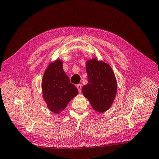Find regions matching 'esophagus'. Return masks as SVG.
<instances>
[{"label":"esophagus","instance_id":"34e87169","mask_svg":"<svg viewBox=\"0 0 159 159\" xmlns=\"http://www.w3.org/2000/svg\"><path fill=\"white\" fill-rule=\"evenodd\" d=\"M76 87H77V89H78V90H79V91L80 93L81 92V89H82V85L81 84H77L76 85Z\"/></svg>","mask_w":159,"mask_h":159}]
</instances>
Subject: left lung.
Returning <instances> with one entry per match:
<instances>
[{"label": "left lung", "instance_id": "1", "mask_svg": "<svg viewBox=\"0 0 159 159\" xmlns=\"http://www.w3.org/2000/svg\"><path fill=\"white\" fill-rule=\"evenodd\" d=\"M88 83L82 89L83 95L95 111L103 113L111 106L116 98L117 84L111 66L93 58L87 61Z\"/></svg>", "mask_w": 159, "mask_h": 159}]
</instances>
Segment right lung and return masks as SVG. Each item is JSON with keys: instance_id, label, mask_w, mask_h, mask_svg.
<instances>
[{"instance_id": "1", "label": "right lung", "mask_w": 159, "mask_h": 159, "mask_svg": "<svg viewBox=\"0 0 159 159\" xmlns=\"http://www.w3.org/2000/svg\"><path fill=\"white\" fill-rule=\"evenodd\" d=\"M62 64L59 59L51 62L44 72L42 82L43 98L48 108L56 114L64 110L79 93L78 89L70 83L65 74Z\"/></svg>"}]
</instances>
